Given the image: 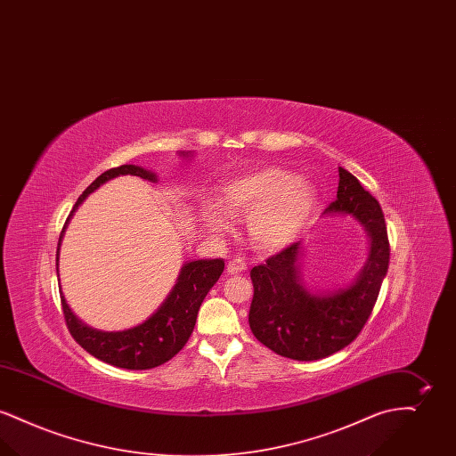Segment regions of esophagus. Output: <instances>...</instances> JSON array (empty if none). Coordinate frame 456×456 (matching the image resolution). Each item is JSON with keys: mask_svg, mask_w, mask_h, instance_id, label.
<instances>
[{"mask_svg": "<svg viewBox=\"0 0 456 456\" xmlns=\"http://www.w3.org/2000/svg\"><path fill=\"white\" fill-rule=\"evenodd\" d=\"M246 263L242 260H232L227 263V273L231 275H236V273H242L246 270Z\"/></svg>", "mask_w": 456, "mask_h": 456, "instance_id": "obj_1", "label": "esophagus"}]
</instances>
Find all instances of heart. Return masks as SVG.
Segmentation results:
<instances>
[{"instance_id": "heart-1", "label": "heart", "mask_w": 456, "mask_h": 456, "mask_svg": "<svg viewBox=\"0 0 456 456\" xmlns=\"http://www.w3.org/2000/svg\"><path fill=\"white\" fill-rule=\"evenodd\" d=\"M318 203L314 184L281 167H263L227 181L217 203L201 207V222L212 234L231 229L232 217L248 216V234L266 251L290 244Z\"/></svg>"}]
</instances>
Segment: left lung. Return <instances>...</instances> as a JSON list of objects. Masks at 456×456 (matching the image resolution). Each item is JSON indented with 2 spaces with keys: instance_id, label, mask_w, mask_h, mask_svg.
Returning a JSON list of instances; mask_svg holds the SVG:
<instances>
[{
  "instance_id": "obj_1",
  "label": "left lung",
  "mask_w": 456,
  "mask_h": 456,
  "mask_svg": "<svg viewBox=\"0 0 456 456\" xmlns=\"http://www.w3.org/2000/svg\"><path fill=\"white\" fill-rule=\"evenodd\" d=\"M337 200L326 214H348L368 232L366 265L344 289L313 294L299 270L301 242L251 270L255 287L249 326L265 347L296 361H318L357 338L372 313L390 263V240L383 210L355 175L338 167Z\"/></svg>"
}]
</instances>
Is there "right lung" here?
Instances as JSON below:
<instances>
[{
	"mask_svg": "<svg viewBox=\"0 0 456 456\" xmlns=\"http://www.w3.org/2000/svg\"><path fill=\"white\" fill-rule=\"evenodd\" d=\"M181 155L186 157L188 153L183 152ZM126 174L138 175L151 183H157V174L133 164L119 166L101 174L87 190L78 196L71 214L66 218L65 227L61 231L60 242H58V255H60L61 238L65 234L66 224L73 216V212L78 208V205L101 184L108 183L109 179H114L118 175H126ZM58 255H56V265H58ZM222 272H224L222 258L184 263L177 277V282L169 292L167 299L160 304V307L142 325L133 326L123 331H101L82 323L66 304L63 292H60L66 326L71 337L77 340V344L82 346L90 355L97 357L102 362H108L116 368L134 369V370L157 368L167 362L169 359H173L174 355L186 346L195 328L198 309L203 303L205 296L208 294V290L214 287V283L217 282Z\"/></svg>",
	"mask_w": 456,
	"mask_h": 456,
	"instance_id": "obj_1",
	"label": "right lung"
}]
</instances>
